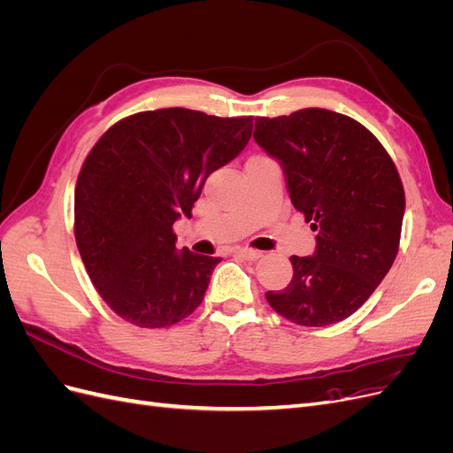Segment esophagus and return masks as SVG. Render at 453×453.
I'll return each mask as SVG.
<instances>
[{"label":"esophagus","mask_w":453,"mask_h":453,"mask_svg":"<svg viewBox=\"0 0 453 453\" xmlns=\"http://www.w3.org/2000/svg\"><path fill=\"white\" fill-rule=\"evenodd\" d=\"M234 253H236L238 257L245 258V260H258L260 257H263V251H255V250H243V248L236 250Z\"/></svg>","instance_id":"obj_1"}]
</instances>
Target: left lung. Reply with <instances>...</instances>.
<instances>
[{"label": "left lung", "instance_id": "8db88e82", "mask_svg": "<svg viewBox=\"0 0 453 453\" xmlns=\"http://www.w3.org/2000/svg\"><path fill=\"white\" fill-rule=\"evenodd\" d=\"M255 142L280 162L285 187L315 232V251L291 257L293 280L268 291L285 319L326 326L349 318L399 251L404 188L388 150L357 120L308 107L255 119Z\"/></svg>", "mask_w": 453, "mask_h": 453}]
</instances>
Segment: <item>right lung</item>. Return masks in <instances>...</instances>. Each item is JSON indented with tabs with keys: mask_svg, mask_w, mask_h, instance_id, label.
<instances>
[{
	"mask_svg": "<svg viewBox=\"0 0 453 453\" xmlns=\"http://www.w3.org/2000/svg\"><path fill=\"white\" fill-rule=\"evenodd\" d=\"M253 117L183 107L122 119L98 140L75 187V240L85 268L119 318L162 328L203 300L219 257L175 248L210 173L248 145Z\"/></svg>",
	"mask_w": 453,
	"mask_h": 453,
	"instance_id": "add662e5",
	"label": "right lung"
}]
</instances>
